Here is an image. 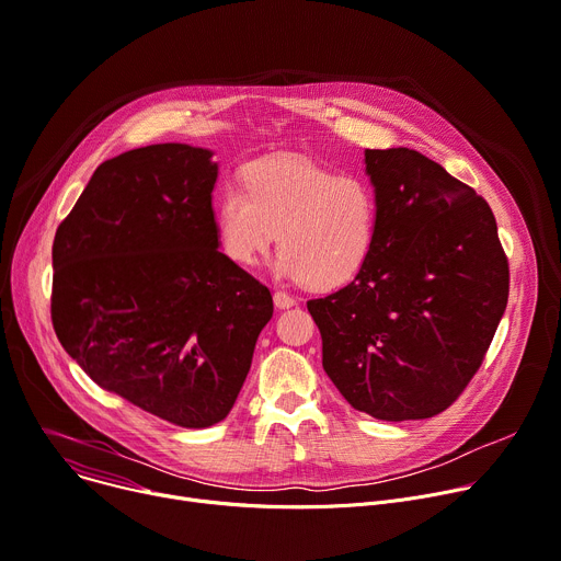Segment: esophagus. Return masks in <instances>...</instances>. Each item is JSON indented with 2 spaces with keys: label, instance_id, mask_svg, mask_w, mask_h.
<instances>
[{
  "label": "esophagus",
  "instance_id": "1",
  "mask_svg": "<svg viewBox=\"0 0 561 561\" xmlns=\"http://www.w3.org/2000/svg\"><path fill=\"white\" fill-rule=\"evenodd\" d=\"M274 306L278 310H289L291 306H296V300H294V296H289L285 291H274Z\"/></svg>",
  "mask_w": 561,
  "mask_h": 561
}]
</instances>
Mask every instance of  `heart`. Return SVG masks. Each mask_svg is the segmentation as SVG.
<instances>
[{
    "mask_svg": "<svg viewBox=\"0 0 561 561\" xmlns=\"http://www.w3.org/2000/svg\"><path fill=\"white\" fill-rule=\"evenodd\" d=\"M379 231V202L362 175L296 157L255 161L244 188L227 186L218 202V233L236 265L253 267L278 240L276 276L317 289L351 283L368 263Z\"/></svg>",
    "mask_w": 561,
    "mask_h": 561,
    "instance_id": "b5f03b06",
    "label": "heart"
}]
</instances>
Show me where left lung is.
Here are the masks:
<instances>
[{
	"instance_id": "obj_1",
	"label": "left lung",
	"mask_w": 561,
	"mask_h": 561,
	"mask_svg": "<svg viewBox=\"0 0 561 561\" xmlns=\"http://www.w3.org/2000/svg\"><path fill=\"white\" fill-rule=\"evenodd\" d=\"M379 202L366 267L308 300L323 370L357 411L422 420L445 411L479 370L507 306L510 272L492 208L409 148L364 150Z\"/></svg>"
}]
</instances>
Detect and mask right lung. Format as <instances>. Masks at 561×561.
<instances>
[{
    "instance_id": "right-lung-1",
    "label": "right lung",
    "mask_w": 561,
    "mask_h": 561,
    "mask_svg": "<svg viewBox=\"0 0 561 561\" xmlns=\"http://www.w3.org/2000/svg\"><path fill=\"white\" fill-rule=\"evenodd\" d=\"M213 150L103 161L54 240L51 319L101 389L184 428L233 409L272 294L220 251Z\"/></svg>"
}]
</instances>
